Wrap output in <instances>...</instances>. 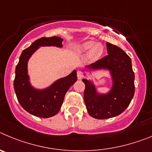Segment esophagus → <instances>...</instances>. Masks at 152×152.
<instances>
[{"mask_svg": "<svg viewBox=\"0 0 152 152\" xmlns=\"http://www.w3.org/2000/svg\"><path fill=\"white\" fill-rule=\"evenodd\" d=\"M83 77V74L81 71H78L77 72V78L78 79H82Z\"/></svg>", "mask_w": 152, "mask_h": 152, "instance_id": "34e87169", "label": "esophagus"}]
</instances>
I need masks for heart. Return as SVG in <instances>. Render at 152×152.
<instances>
[{
	"instance_id": "obj_1",
	"label": "heart",
	"mask_w": 152,
	"mask_h": 152,
	"mask_svg": "<svg viewBox=\"0 0 152 152\" xmlns=\"http://www.w3.org/2000/svg\"><path fill=\"white\" fill-rule=\"evenodd\" d=\"M74 50L77 54H85L89 51V59L91 61H97L103 54L104 48L102 44H95L94 41H87L76 45Z\"/></svg>"
}]
</instances>
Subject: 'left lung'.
<instances>
[{"mask_svg":"<svg viewBox=\"0 0 152 152\" xmlns=\"http://www.w3.org/2000/svg\"><path fill=\"white\" fill-rule=\"evenodd\" d=\"M107 55L87 67L90 69H108L113 86L106 94L97 92L95 85L90 80L83 79L86 88L84 101L91 117L104 120L122 113L129 106L135 93L132 61L120 48L107 42Z\"/></svg>","mask_w":152,"mask_h":152,"instance_id":"1","label":"left lung"}]
</instances>
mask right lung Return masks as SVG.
<instances>
[{
  "mask_svg": "<svg viewBox=\"0 0 152 152\" xmlns=\"http://www.w3.org/2000/svg\"><path fill=\"white\" fill-rule=\"evenodd\" d=\"M63 39L54 36L41 38L23 50L16 66L13 86L16 98L24 110L36 117L48 118L56 115L61 107L64 96L70 86L77 80L76 70L67 76L57 79L51 86L44 89L33 88L28 75V61L37 49L43 46L62 48Z\"/></svg>",
  "mask_w": 152,
  "mask_h": 152,
  "instance_id": "right-lung-1",
  "label": "right lung"
}]
</instances>
